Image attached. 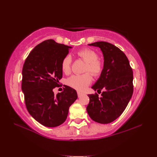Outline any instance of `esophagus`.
<instances>
[{"label": "esophagus", "instance_id": "esophagus-1", "mask_svg": "<svg viewBox=\"0 0 157 157\" xmlns=\"http://www.w3.org/2000/svg\"><path fill=\"white\" fill-rule=\"evenodd\" d=\"M82 95V93L80 92H78V97H80V96Z\"/></svg>", "mask_w": 157, "mask_h": 157}]
</instances>
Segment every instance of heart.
Masks as SVG:
<instances>
[{"label":"heart","instance_id":"b5f03b06","mask_svg":"<svg viewBox=\"0 0 157 157\" xmlns=\"http://www.w3.org/2000/svg\"><path fill=\"white\" fill-rule=\"evenodd\" d=\"M78 55L86 63L85 72H90L94 76H98L101 74L103 65L101 60L98 59L97 52L91 48H84L78 51ZM71 57L69 55H66L62 60L61 69L66 74L71 71ZM90 74L86 73L82 75H73L67 79V84L78 90H84L92 82V75Z\"/></svg>","mask_w":157,"mask_h":157}]
</instances>
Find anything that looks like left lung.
<instances>
[{
  "mask_svg": "<svg viewBox=\"0 0 157 157\" xmlns=\"http://www.w3.org/2000/svg\"><path fill=\"white\" fill-rule=\"evenodd\" d=\"M89 45L99 47L104 56L103 70L92 88L105 91L101 97L96 92L88 95L90 102L86 110L93 121L106 124L117 119L128 106L134 91L133 71L125 53L115 45L106 42Z\"/></svg>",
  "mask_w": 157,
  "mask_h": 157,
  "instance_id": "1",
  "label": "left lung"
}]
</instances>
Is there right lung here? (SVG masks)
Masks as SVG:
<instances>
[{
	"instance_id": "right-lung-1",
	"label": "right lung",
	"mask_w": 157,
	"mask_h": 157,
	"mask_svg": "<svg viewBox=\"0 0 157 157\" xmlns=\"http://www.w3.org/2000/svg\"><path fill=\"white\" fill-rule=\"evenodd\" d=\"M71 48L46 40L32 50L23 66L21 90L26 108L33 118L46 127L54 128L64 123L70 106L78 98L75 90L67 86L56 95L53 92L63 77L62 60Z\"/></svg>"
}]
</instances>
